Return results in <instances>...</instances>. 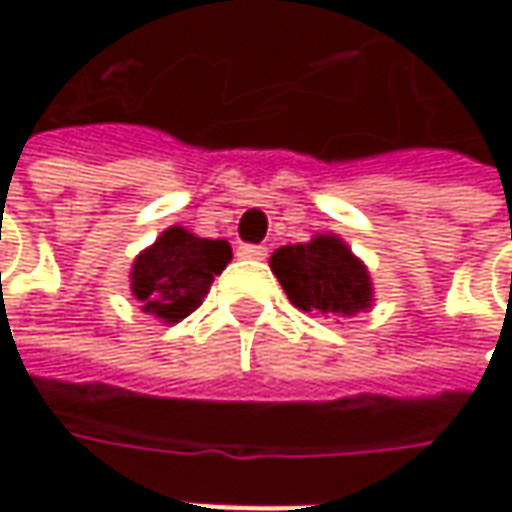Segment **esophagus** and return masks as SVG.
<instances>
[{
	"label": "esophagus",
	"instance_id": "obj_1",
	"mask_svg": "<svg viewBox=\"0 0 512 512\" xmlns=\"http://www.w3.org/2000/svg\"><path fill=\"white\" fill-rule=\"evenodd\" d=\"M236 256L239 259H265L267 256V247L262 245H242L236 250Z\"/></svg>",
	"mask_w": 512,
	"mask_h": 512
}]
</instances>
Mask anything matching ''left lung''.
<instances>
[{"label": "left lung", "mask_w": 512, "mask_h": 512, "mask_svg": "<svg viewBox=\"0 0 512 512\" xmlns=\"http://www.w3.org/2000/svg\"><path fill=\"white\" fill-rule=\"evenodd\" d=\"M270 267L287 299L305 313L356 316L373 305L370 273L339 236L322 233L305 245L279 247Z\"/></svg>", "instance_id": "1"}]
</instances>
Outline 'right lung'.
<instances>
[{"instance_id":"1","label":"right lung","mask_w":512,"mask_h":512,"mask_svg":"<svg viewBox=\"0 0 512 512\" xmlns=\"http://www.w3.org/2000/svg\"><path fill=\"white\" fill-rule=\"evenodd\" d=\"M233 259L225 239H199L185 227H168L130 270V293L145 313L162 322H182L202 305L213 276Z\"/></svg>"}]
</instances>
